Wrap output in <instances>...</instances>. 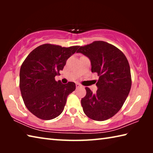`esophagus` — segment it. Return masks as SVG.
I'll return each mask as SVG.
<instances>
[{"label":"esophagus","instance_id":"obj_1","mask_svg":"<svg viewBox=\"0 0 153 153\" xmlns=\"http://www.w3.org/2000/svg\"><path fill=\"white\" fill-rule=\"evenodd\" d=\"M82 87L83 86H82V85L78 84V83H77L76 84V88H82Z\"/></svg>","mask_w":153,"mask_h":153}]
</instances>
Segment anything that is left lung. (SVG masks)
Returning <instances> with one entry per match:
<instances>
[{
  "mask_svg": "<svg viewBox=\"0 0 153 153\" xmlns=\"http://www.w3.org/2000/svg\"><path fill=\"white\" fill-rule=\"evenodd\" d=\"M77 53L90 59L92 72L99 76L95 94L85 88L86 95L81 100L83 111L93 120H108L121 109L130 91L131 77L128 59L120 49L104 41L80 46Z\"/></svg>",
  "mask_w": 153,
  "mask_h": 153,
  "instance_id": "left-lung-1",
  "label": "left lung"
}]
</instances>
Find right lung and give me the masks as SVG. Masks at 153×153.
I'll list each match as a JSON object with an SVG mask.
<instances>
[{"label": "right lung", "instance_id": "1", "mask_svg": "<svg viewBox=\"0 0 153 153\" xmlns=\"http://www.w3.org/2000/svg\"><path fill=\"white\" fill-rule=\"evenodd\" d=\"M78 48L45 44L33 49L23 62L21 94L25 107L37 117L50 120L63 112L67 96L76 90V84L72 82L63 84L55 77Z\"/></svg>", "mask_w": 153, "mask_h": 153}]
</instances>
